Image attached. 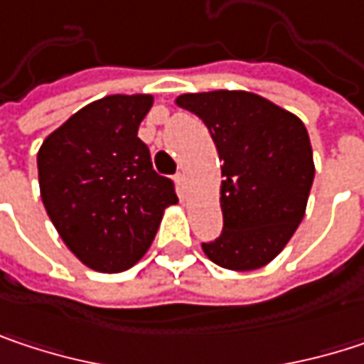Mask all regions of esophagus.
I'll list each match as a JSON object with an SVG mask.
<instances>
[{
  "instance_id": "1",
  "label": "esophagus",
  "mask_w": 364,
  "mask_h": 364,
  "mask_svg": "<svg viewBox=\"0 0 364 364\" xmlns=\"http://www.w3.org/2000/svg\"><path fill=\"white\" fill-rule=\"evenodd\" d=\"M175 183H177V187H179L181 193L187 191V183H185V175H183V173H177V175H175Z\"/></svg>"
}]
</instances>
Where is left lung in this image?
Masks as SVG:
<instances>
[{
	"instance_id": "left-lung-1",
	"label": "left lung",
	"mask_w": 364,
	"mask_h": 364,
	"mask_svg": "<svg viewBox=\"0 0 364 364\" xmlns=\"http://www.w3.org/2000/svg\"><path fill=\"white\" fill-rule=\"evenodd\" d=\"M177 105L206 124L223 162V232L202 251L225 269L267 265L299 228L314 181L304 122L245 90L181 95Z\"/></svg>"
}]
</instances>
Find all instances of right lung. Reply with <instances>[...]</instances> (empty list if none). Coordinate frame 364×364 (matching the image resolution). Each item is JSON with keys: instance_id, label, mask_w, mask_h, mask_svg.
Instances as JSON below:
<instances>
[{"instance_id": "right-lung-1", "label": "right lung", "mask_w": 364, "mask_h": 364, "mask_svg": "<svg viewBox=\"0 0 364 364\" xmlns=\"http://www.w3.org/2000/svg\"><path fill=\"white\" fill-rule=\"evenodd\" d=\"M151 95H111L73 113L37 151L39 193L67 249L103 274L132 267L151 247L175 185L136 136Z\"/></svg>"}]
</instances>
